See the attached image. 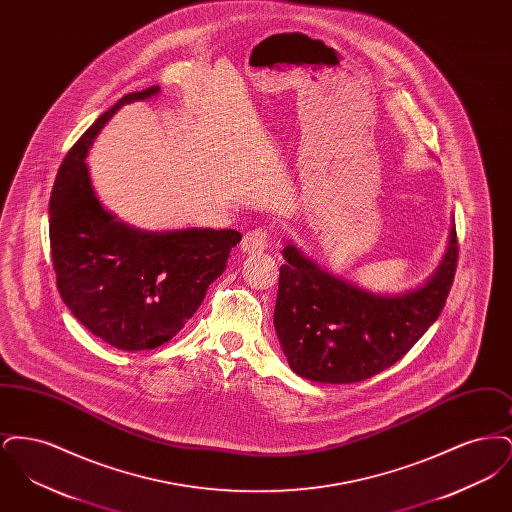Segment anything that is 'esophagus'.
<instances>
[{"instance_id": "obj_1", "label": "esophagus", "mask_w": 512, "mask_h": 512, "mask_svg": "<svg viewBox=\"0 0 512 512\" xmlns=\"http://www.w3.org/2000/svg\"><path fill=\"white\" fill-rule=\"evenodd\" d=\"M268 247V232L263 228H255L249 230L242 240V253L245 255H255V253H263Z\"/></svg>"}]
</instances>
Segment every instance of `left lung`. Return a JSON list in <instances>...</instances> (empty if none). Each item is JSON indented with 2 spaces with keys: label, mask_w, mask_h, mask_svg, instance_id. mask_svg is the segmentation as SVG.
Returning <instances> with one entry per match:
<instances>
[{
  "label": "left lung",
  "mask_w": 512,
  "mask_h": 512,
  "mask_svg": "<svg viewBox=\"0 0 512 512\" xmlns=\"http://www.w3.org/2000/svg\"><path fill=\"white\" fill-rule=\"evenodd\" d=\"M274 328L295 374L353 384L395 365L438 320L457 270V230L418 288L372 293L326 272L290 242L282 249Z\"/></svg>",
  "instance_id": "left-lung-1"
}]
</instances>
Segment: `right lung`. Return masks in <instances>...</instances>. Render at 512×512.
<instances>
[{
  "label": "right lung",
  "instance_id": "add662e5",
  "mask_svg": "<svg viewBox=\"0 0 512 512\" xmlns=\"http://www.w3.org/2000/svg\"><path fill=\"white\" fill-rule=\"evenodd\" d=\"M159 90L126 94L105 111L67 153L49 199V244L61 299L82 326L122 351L172 340L242 240L230 228L149 232L99 203L84 163L88 149L122 105Z\"/></svg>",
  "mask_w": 512,
  "mask_h": 512
}]
</instances>
